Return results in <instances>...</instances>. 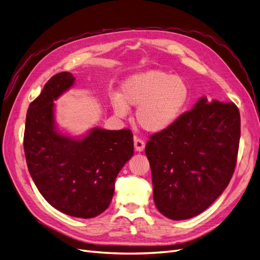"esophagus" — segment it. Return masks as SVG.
Masks as SVG:
<instances>
[{
	"instance_id": "1",
	"label": "esophagus",
	"mask_w": 260,
	"mask_h": 260,
	"mask_svg": "<svg viewBox=\"0 0 260 260\" xmlns=\"http://www.w3.org/2000/svg\"><path fill=\"white\" fill-rule=\"evenodd\" d=\"M144 147H145L144 141L142 139L136 137L135 138V148H136V151L137 152H142L143 149H144Z\"/></svg>"
}]
</instances>
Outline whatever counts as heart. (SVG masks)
I'll return each mask as SVG.
<instances>
[{
  "mask_svg": "<svg viewBox=\"0 0 260 260\" xmlns=\"http://www.w3.org/2000/svg\"><path fill=\"white\" fill-rule=\"evenodd\" d=\"M190 98L186 81L162 70H146L125 79L119 94L111 96L117 116L125 117L128 106H138L136 119L147 132L157 133L170 128L182 114Z\"/></svg>",
  "mask_w": 260,
  "mask_h": 260,
  "instance_id": "heart-1",
  "label": "heart"
}]
</instances>
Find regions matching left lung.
Returning <instances> with one entry per match:
<instances>
[{
  "instance_id": "1",
  "label": "left lung",
  "mask_w": 260,
  "mask_h": 260,
  "mask_svg": "<svg viewBox=\"0 0 260 260\" xmlns=\"http://www.w3.org/2000/svg\"><path fill=\"white\" fill-rule=\"evenodd\" d=\"M240 137L237 105L205 96L170 128L149 137L145 154L160 214L184 220L207 209L230 182Z\"/></svg>"
}]
</instances>
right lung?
I'll use <instances>...</instances> for the list:
<instances>
[{"instance_id":"add662e5","label":"right lung","mask_w":260,"mask_h":260,"mask_svg":"<svg viewBox=\"0 0 260 260\" xmlns=\"http://www.w3.org/2000/svg\"><path fill=\"white\" fill-rule=\"evenodd\" d=\"M75 82L67 72L53 76L29 105L23 149L39 192L66 215L93 218L111 204L115 180L133 155L131 130L93 128L82 139L57 132L54 103Z\"/></svg>"}]
</instances>
